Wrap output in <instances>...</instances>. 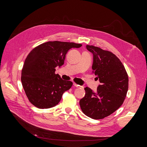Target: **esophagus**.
Here are the masks:
<instances>
[{
  "label": "esophagus",
  "mask_w": 147,
  "mask_h": 147,
  "mask_svg": "<svg viewBox=\"0 0 147 147\" xmlns=\"http://www.w3.org/2000/svg\"><path fill=\"white\" fill-rule=\"evenodd\" d=\"M73 84H74V86L75 87H77V88H79V87H81V86H79V85H78V84H76V83H75V82Z\"/></svg>",
  "instance_id": "1"
}]
</instances>
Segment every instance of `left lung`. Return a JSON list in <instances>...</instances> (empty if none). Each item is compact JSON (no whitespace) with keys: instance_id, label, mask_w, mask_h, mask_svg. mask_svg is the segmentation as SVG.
I'll list each match as a JSON object with an SVG mask.
<instances>
[{"instance_id":"8db88e82","label":"left lung","mask_w":147,"mask_h":147,"mask_svg":"<svg viewBox=\"0 0 147 147\" xmlns=\"http://www.w3.org/2000/svg\"><path fill=\"white\" fill-rule=\"evenodd\" d=\"M93 54L92 69L100 84L96 92L86 87L85 96L80 101L83 113L94 120L113 114L123 104L129 87L128 75L115 54L93 45H86Z\"/></svg>"}]
</instances>
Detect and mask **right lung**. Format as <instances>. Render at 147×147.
Masks as SVG:
<instances>
[{
  "label": "right lung",
  "instance_id": "right-lung-1",
  "mask_svg": "<svg viewBox=\"0 0 147 147\" xmlns=\"http://www.w3.org/2000/svg\"><path fill=\"white\" fill-rule=\"evenodd\" d=\"M81 44L49 41L34 48L27 55L22 71V82L32 104L40 109L55 107L73 83L55 74V67L64 64L67 51Z\"/></svg>",
  "mask_w": 147,
  "mask_h": 147
}]
</instances>
